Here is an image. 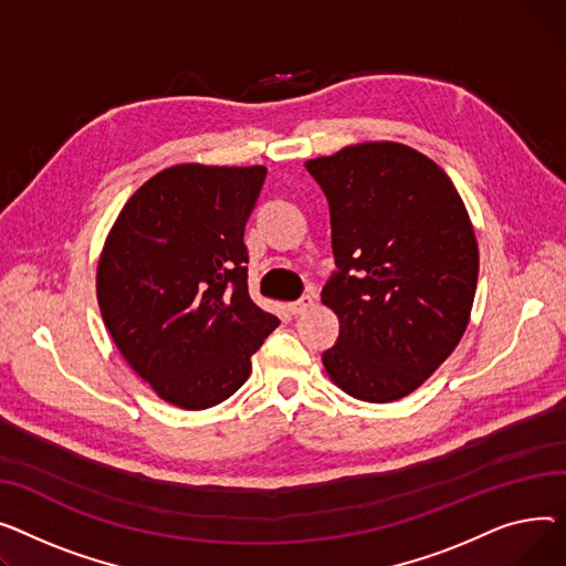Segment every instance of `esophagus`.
Segmentation results:
<instances>
[{
    "label": "esophagus",
    "mask_w": 566,
    "mask_h": 566,
    "mask_svg": "<svg viewBox=\"0 0 566 566\" xmlns=\"http://www.w3.org/2000/svg\"><path fill=\"white\" fill-rule=\"evenodd\" d=\"M313 306H315V298H313L311 294H304L302 298H296V302L287 304V308H290L292 315H304V313H308Z\"/></svg>",
    "instance_id": "34e87169"
}]
</instances>
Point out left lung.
<instances>
[{
    "label": "left lung",
    "instance_id": "obj_1",
    "mask_svg": "<svg viewBox=\"0 0 566 566\" xmlns=\"http://www.w3.org/2000/svg\"><path fill=\"white\" fill-rule=\"evenodd\" d=\"M326 193L338 272L322 304L340 319L326 375L363 402L402 400L469 326L480 253L467 206L427 155L365 142L306 161Z\"/></svg>",
    "mask_w": 566,
    "mask_h": 566
}]
</instances>
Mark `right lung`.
<instances>
[{"mask_svg":"<svg viewBox=\"0 0 566 566\" xmlns=\"http://www.w3.org/2000/svg\"><path fill=\"white\" fill-rule=\"evenodd\" d=\"M264 176V166H169L129 196L99 253L95 290L109 336L174 407L228 400L279 326L247 283L244 226Z\"/></svg>","mask_w":566,"mask_h":566,"instance_id":"obj_1","label":"right lung"}]
</instances>
